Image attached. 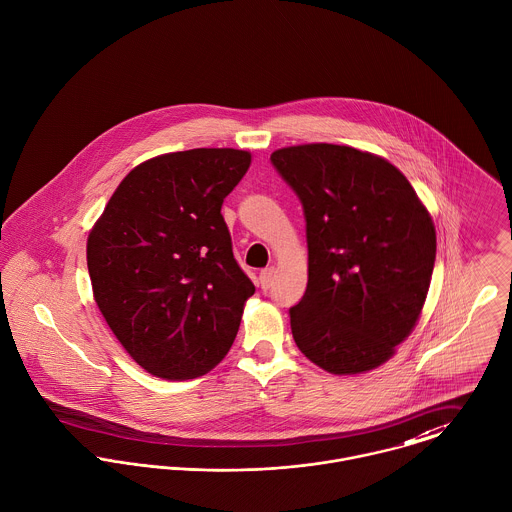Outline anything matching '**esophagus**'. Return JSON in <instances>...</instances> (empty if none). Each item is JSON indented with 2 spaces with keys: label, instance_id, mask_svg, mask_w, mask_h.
Here are the masks:
<instances>
[{
  "label": "esophagus",
  "instance_id": "esophagus-1",
  "mask_svg": "<svg viewBox=\"0 0 512 512\" xmlns=\"http://www.w3.org/2000/svg\"><path fill=\"white\" fill-rule=\"evenodd\" d=\"M273 275H275V269L273 267H267L259 273V284L263 290H269L271 284H273Z\"/></svg>",
  "mask_w": 512,
  "mask_h": 512
}]
</instances>
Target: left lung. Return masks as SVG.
<instances>
[{"label":"left lung","instance_id":"1","mask_svg":"<svg viewBox=\"0 0 512 512\" xmlns=\"http://www.w3.org/2000/svg\"><path fill=\"white\" fill-rule=\"evenodd\" d=\"M271 163L306 220L308 284L288 310L292 338L328 373L379 367L416 326L430 288L428 210L397 167L353 147H286Z\"/></svg>","mask_w":512,"mask_h":512}]
</instances>
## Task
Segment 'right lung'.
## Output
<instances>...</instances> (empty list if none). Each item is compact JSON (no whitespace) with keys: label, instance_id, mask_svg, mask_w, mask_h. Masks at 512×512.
I'll use <instances>...</instances> for the list:
<instances>
[{"label":"right lung","instance_id":"obj_1","mask_svg":"<svg viewBox=\"0 0 512 512\" xmlns=\"http://www.w3.org/2000/svg\"><path fill=\"white\" fill-rule=\"evenodd\" d=\"M251 165L237 149H190L141 163L88 235L94 298L115 338L151 375L214 369L255 292L233 257L222 204Z\"/></svg>","mask_w":512,"mask_h":512}]
</instances>
